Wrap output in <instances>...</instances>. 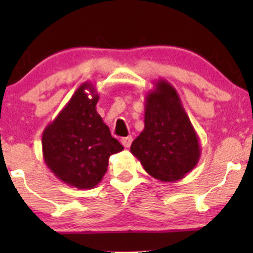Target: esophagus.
<instances>
[{
  "label": "esophagus",
  "mask_w": 253,
  "mask_h": 253,
  "mask_svg": "<svg viewBox=\"0 0 253 253\" xmlns=\"http://www.w3.org/2000/svg\"><path fill=\"white\" fill-rule=\"evenodd\" d=\"M121 143L123 144V146L124 147H130L131 146V143H132V138H131L130 136H127V137H124V138H122V139H121Z\"/></svg>",
  "instance_id": "1"
}]
</instances>
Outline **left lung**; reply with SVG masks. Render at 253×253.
Masks as SVG:
<instances>
[{
    "mask_svg": "<svg viewBox=\"0 0 253 253\" xmlns=\"http://www.w3.org/2000/svg\"><path fill=\"white\" fill-rule=\"evenodd\" d=\"M153 86L145 96L144 130L130 151L152 177L176 182L196 167L202 148L174 86L165 79Z\"/></svg>",
    "mask_w": 253,
    "mask_h": 253,
    "instance_id": "8db88e82",
    "label": "left lung"
}]
</instances>
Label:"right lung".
<instances>
[{"label": "right lung", "mask_w": 253, "mask_h": 253, "mask_svg": "<svg viewBox=\"0 0 253 253\" xmlns=\"http://www.w3.org/2000/svg\"><path fill=\"white\" fill-rule=\"evenodd\" d=\"M98 101L95 86L85 82L42 133L44 164L58 179L77 189L95 188L110 155L123 151L96 112Z\"/></svg>", "instance_id": "right-lung-1"}]
</instances>
